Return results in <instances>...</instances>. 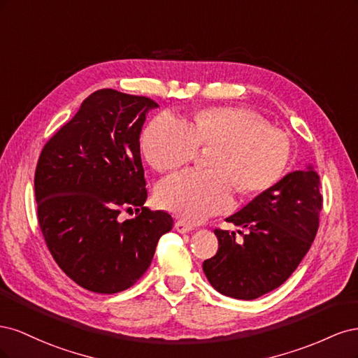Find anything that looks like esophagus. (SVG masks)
Returning <instances> with one entry per match:
<instances>
[{
    "mask_svg": "<svg viewBox=\"0 0 358 358\" xmlns=\"http://www.w3.org/2000/svg\"><path fill=\"white\" fill-rule=\"evenodd\" d=\"M176 230L179 231V233H189V231H192L194 230V225H191V224H188V222H185V221H178L176 222Z\"/></svg>",
    "mask_w": 358,
    "mask_h": 358,
    "instance_id": "34e87169",
    "label": "esophagus"
}]
</instances>
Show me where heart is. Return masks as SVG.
Segmentation results:
<instances>
[{
  "label": "heart",
  "instance_id": "heart-1",
  "mask_svg": "<svg viewBox=\"0 0 358 358\" xmlns=\"http://www.w3.org/2000/svg\"><path fill=\"white\" fill-rule=\"evenodd\" d=\"M199 148H212L209 170H187L159 183L157 200L185 221L199 222L229 209L234 187L242 196L272 188L284 175L291 155L288 134L243 107H206L188 124L162 113L142 134V150L159 173L196 158Z\"/></svg>",
  "mask_w": 358,
  "mask_h": 358
}]
</instances>
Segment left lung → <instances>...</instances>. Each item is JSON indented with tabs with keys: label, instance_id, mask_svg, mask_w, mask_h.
<instances>
[{
	"label": "left lung",
	"instance_id": "obj_1",
	"mask_svg": "<svg viewBox=\"0 0 358 358\" xmlns=\"http://www.w3.org/2000/svg\"><path fill=\"white\" fill-rule=\"evenodd\" d=\"M321 183L312 167L288 173L239 212L227 218L242 227L216 229L218 252L203 263L204 275L221 294L254 300L282 285L315 239L322 209Z\"/></svg>",
	"mask_w": 358,
	"mask_h": 358
}]
</instances>
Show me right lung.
<instances>
[{
  "instance_id": "1",
  "label": "right lung",
  "mask_w": 358,
  "mask_h": 358,
  "mask_svg": "<svg viewBox=\"0 0 358 358\" xmlns=\"http://www.w3.org/2000/svg\"><path fill=\"white\" fill-rule=\"evenodd\" d=\"M148 96L100 90L38 157L34 189L46 246L61 270L82 288L115 294L143 276L171 215L143 208L148 197L140 157ZM136 207V219L118 213Z\"/></svg>"
}]
</instances>
